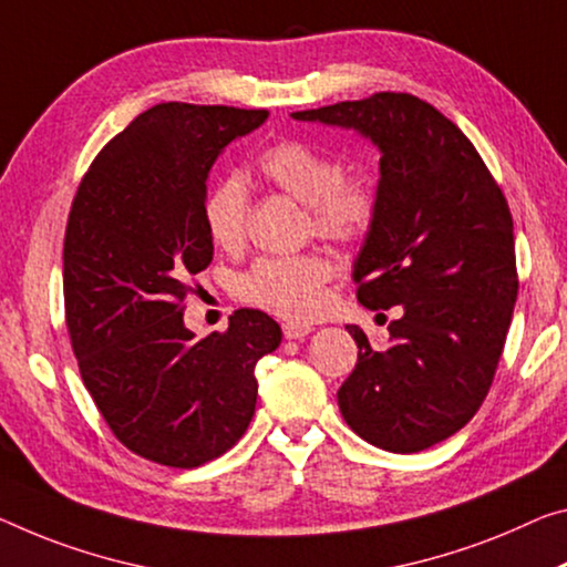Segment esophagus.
I'll use <instances>...</instances> for the list:
<instances>
[{"instance_id": "esophagus-1", "label": "esophagus", "mask_w": 567, "mask_h": 567, "mask_svg": "<svg viewBox=\"0 0 567 567\" xmlns=\"http://www.w3.org/2000/svg\"><path fill=\"white\" fill-rule=\"evenodd\" d=\"M282 332H285L287 340H305L312 332V328L302 326V322H285Z\"/></svg>"}]
</instances>
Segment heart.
I'll return each instance as SVG.
<instances>
[{
    "instance_id": "b5f03b06",
    "label": "heart",
    "mask_w": 567,
    "mask_h": 567,
    "mask_svg": "<svg viewBox=\"0 0 567 567\" xmlns=\"http://www.w3.org/2000/svg\"><path fill=\"white\" fill-rule=\"evenodd\" d=\"M257 171L267 184L308 206L310 227L318 237L336 241L361 239L379 212V192L363 171L343 174V164L330 151L287 138L262 151ZM249 188L245 178L227 176L204 199V227L221 249L245 241ZM332 265L320 255L265 257L237 280V295L272 316L287 320L316 318L326 302Z\"/></svg>"
}]
</instances>
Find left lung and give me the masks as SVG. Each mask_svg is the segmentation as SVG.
<instances>
[{"label":"left lung","mask_w":567,"mask_h":567,"mask_svg":"<svg viewBox=\"0 0 567 567\" xmlns=\"http://www.w3.org/2000/svg\"><path fill=\"white\" fill-rule=\"evenodd\" d=\"M379 148V212L353 262L368 310L401 305L389 346L358 326V363L338 391L368 444L413 454L456 434L487 396L517 300L512 214L472 141L409 93L292 113Z\"/></svg>","instance_id":"8db88e82"}]
</instances>
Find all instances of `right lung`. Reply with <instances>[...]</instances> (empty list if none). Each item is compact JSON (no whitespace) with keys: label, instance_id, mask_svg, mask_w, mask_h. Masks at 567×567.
<instances>
[{"label":"right lung","instance_id":"add662e5","mask_svg":"<svg viewBox=\"0 0 567 567\" xmlns=\"http://www.w3.org/2000/svg\"><path fill=\"white\" fill-rule=\"evenodd\" d=\"M267 111L158 103L97 154L70 209L62 285L80 375L118 442L192 470L235 446L257 406L255 365L282 330L237 310L194 340L188 277L209 267L206 178Z\"/></svg>","mask_w":567,"mask_h":567}]
</instances>
